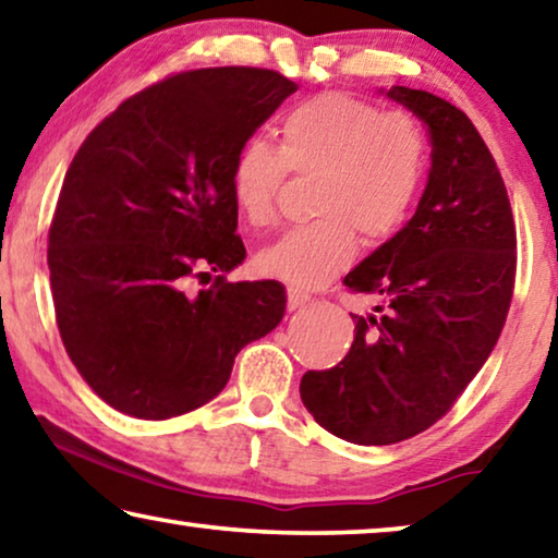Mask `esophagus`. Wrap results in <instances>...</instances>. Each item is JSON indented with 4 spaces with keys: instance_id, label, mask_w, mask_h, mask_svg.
Segmentation results:
<instances>
[{
    "instance_id": "1",
    "label": "esophagus",
    "mask_w": 558,
    "mask_h": 558,
    "mask_svg": "<svg viewBox=\"0 0 558 558\" xmlns=\"http://www.w3.org/2000/svg\"><path fill=\"white\" fill-rule=\"evenodd\" d=\"M308 296L306 291H302V289H294V287H289L287 289V306H289V312H296V308H302L306 302H308Z\"/></svg>"
}]
</instances>
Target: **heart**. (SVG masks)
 <instances>
[{
  "label": "heart",
  "mask_w": 558,
  "mask_h": 558,
  "mask_svg": "<svg viewBox=\"0 0 558 558\" xmlns=\"http://www.w3.org/2000/svg\"><path fill=\"white\" fill-rule=\"evenodd\" d=\"M426 144L409 117L381 114L372 101L324 92L291 107L277 126V149L250 140L229 169V194L254 227L274 219L287 169L316 174L314 221L264 246L256 267L289 284L333 277L356 254V234L379 244L404 225L424 182Z\"/></svg>",
  "instance_id": "b5f03b06"
}]
</instances>
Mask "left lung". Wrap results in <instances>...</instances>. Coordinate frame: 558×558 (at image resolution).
<instances>
[{"label": "left lung", "instance_id": "1", "mask_svg": "<svg viewBox=\"0 0 558 558\" xmlns=\"http://www.w3.org/2000/svg\"><path fill=\"white\" fill-rule=\"evenodd\" d=\"M381 94L426 124V190L414 217L344 277L381 304L351 314L349 354L299 387L316 424L362 447L411 439L447 414L499 341L517 274L507 186L471 119L422 89Z\"/></svg>", "mask_w": 558, "mask_h": 558}]
</instances>
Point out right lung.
I'll use <instances>...</instances> for the list:
<instances>
[{
  "mask_svg": "<svg viewBox=\"0 0 558 558\" xmlns=\"http://www.w3.org/2000/svg\"><path fill=\"white\" fill-rule=\"evenodd\" d=\"M296 89L256 66L174 74L74 154L49 227L51 296L66 354L111 409L159 422L204 407L284 316L279 281L225 277L246 256L229 169ZM211 270L209 290L185 294Z\"/></svg>",
  "mask_w": 558,
  "mask_h": 558,
  "instance_id": "right-lung-1",
  "label": "right lung"
}]
</instances>
